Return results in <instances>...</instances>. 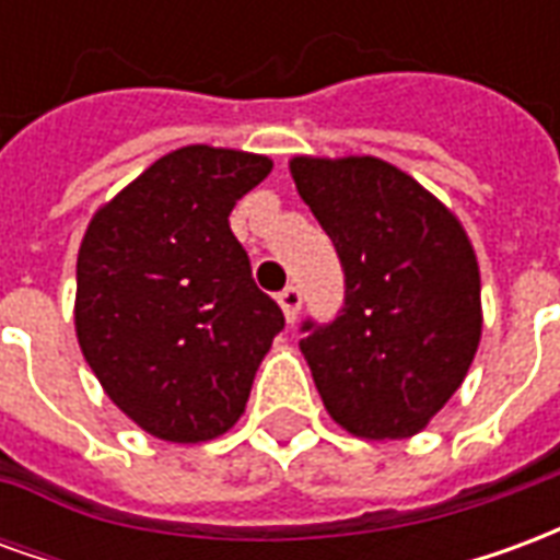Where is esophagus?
<instances>
[{
    "instance_id": "obj_1",
    "label": "esophagus",
    "mask_w": 560,
    "mask_h": 560,
    "mask_svg": "<svg viewBox=\"0 0 560 560\" xmlns=\"http://www.w3.org/2000/svg\"><path fill=\"white\" fill-rule=\"evenodd\" d=\"M279 305L281 312H284V317H288V324H293L296 315H300V305H303V293H300V288H296V284H288V288L279 293Z\"/></svg>"
}]
</instances>
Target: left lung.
<instances>
[{"label": "left lung", "mask_w": 560, "mask_h": 560, "mask_svg": "<svg viewBox=\"0 0 560 560\" xmlns=\"http://www.w3.org/2000/svg\"><path fill=\"white\" fill-rule=\"evenodd\" d=\"M293 183L336 245L345 303L305 317L303 348L332 420L408 438L441 411L480 345V269L456 215L381 159H293Z\"/></svg>", "instance_id": "obj_1"}]
</instances>
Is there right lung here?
<instances>
[{
	"mask_svg": "<svg viewBox=\"0 0 560 560\" xmlns=\"http://www.w3.org/2000/svg\"><path fill=\"white\" fill-rule=\"evenodd\" d=\"M272 161L183 147L95 212L78 255L80 351L140 429L176 444L228 432L284 329L231 231Z\"/></svg>",
	"mask_w": 560,
	"mask_h": 560,
	"instance_id": "right-lung-1",
	"label": "right lung"
}]
</instances>
